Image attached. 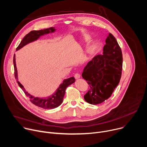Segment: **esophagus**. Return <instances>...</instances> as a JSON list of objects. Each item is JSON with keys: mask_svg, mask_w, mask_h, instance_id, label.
<instances>
[{"mask_svg": "<svg viewBox=\"0 0 147 147\" xmlns=\"http://www.w3.org/2000/svg\"><path fill=\"white\" fill-rule=\"evenodd\" d=\"M74 77H75L76 79H78L80 77V75L79 74H78V73H76L74 75Z\"/></svg>", "mask_w": 147, "mask_h": 147, "instance_id": "1", "label": "esophagus"}]
</instances>
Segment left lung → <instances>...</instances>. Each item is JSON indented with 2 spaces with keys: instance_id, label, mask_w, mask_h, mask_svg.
Listing matches in <instances>:
<instances>
[{
  "instance_id": "1",
  "label": "left lung",
  "mask_w": 147,
  "mask_h": 147,
  "mask_svg": "<svg viewBox=\"0 0 147 147\" xmlns=\"http://www.w3.org/2000/svg\"><path fill=\"white\" fill-rule=\"evenodd\" d=\"M103 53L95 56L83 70L82 77L87 81L89 91L84 96L92 105L108 99L119 84L121 76L123 56L115 36L109 34Z\"/></svg>"
}]
</instances>
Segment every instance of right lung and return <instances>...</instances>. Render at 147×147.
Segmentation results:
<instances>
[{
  "instance_id": "right-lung-1",
  "label": "right lung",
  "mask_w": 147,
  "mask_h": 147,
  "mask_svg": "<svg viewBox=\"0 0 147 147\" xmlns=\"http://www.w3.org/2000/svg\"><path fill=\"white\" fill-rule=\"evenodd\" d=\"M56 31V29L54 27H51L47 29H44L39 31H31L28 34H27L21 41L20 44L18 46L16 49V51L19 50L20 49L22 48L23 47L26 45L27 44L32 42L33 41L37 40L40 36L44 35L45 34H48L49 33H53ZM13 63H14V76L15 78L17 80V82L18 83L20 87L23 90L25 94L27 96H28L30 98V101L34 104L35 105L42 108L45 109H54L59 106H60L63 102V98L65 94V91L66 88L70 85L72 84L73 83L75 82V78L74 77H70L67 79H65L63 80V82L60 84L59 88L56 90V91L54 92L52 95L48 96V98H40L38 97H35L30 94L28 92L26 91L23 86L21 84L18 80L17 76V70L16 64V58L15 54L13 57Z\"/></svg>"
}]
</instances>
